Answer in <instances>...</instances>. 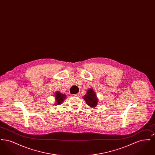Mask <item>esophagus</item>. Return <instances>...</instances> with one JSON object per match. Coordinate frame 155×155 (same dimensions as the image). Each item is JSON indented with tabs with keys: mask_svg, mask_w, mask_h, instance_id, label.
<instances>
[{
	"mask_svg": "<svg viewBox=\"0 0 155 155\" xmlns=\"http://www.w3.org/2000/svg\"><path fill=\"white\" fill-rule=\"evenodd\" d=\"M72 96H76V97H79L80 96V93H78L77 94H74V95H71Z\"/></svg>",
	"mask_w": 155,
	"mask_h": 155,
	"instance_id": "34e87169",
	"label": "esophagus"
}]
</instances>
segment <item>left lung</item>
Wrapping results in <instances>:
<instances>
[{
	"label": "left lung",
	"instance_id": "obj_1",
	"mask_svg": "<svg viewBox=\"0 0 155 155\" xmlns=\"http://www.w3.org/2000/svg\"><path fill=\"white\" fill-rule=\"evenodd\" d=\"M83 99L89 106L92 108L96 107L99 101L94 90L92 88H89L87 90V94L83 96Z\"/></svg>",
	"mask_w": 155,
	"mask_h": 155
}]
</instances>
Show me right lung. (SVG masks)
<instances>
[{
	"label": "right lung",
	"mask_w": 155,
	"mask_h": 155,
	"mask_svg": "<svg viewBox=\"0 0 155 155\" xmlns=\"http://www.w3.org/2000/svg\"><path fill=\"white\" fill-rule=\"evenodd\" d=\"M54 97H55L56 104L60 105L64 101L67 96L65 94H63L60 93V92H59V91H56L54 93Z\"/></svg>",
	"instance_id": "right-lung-1"
}]
</instances>
